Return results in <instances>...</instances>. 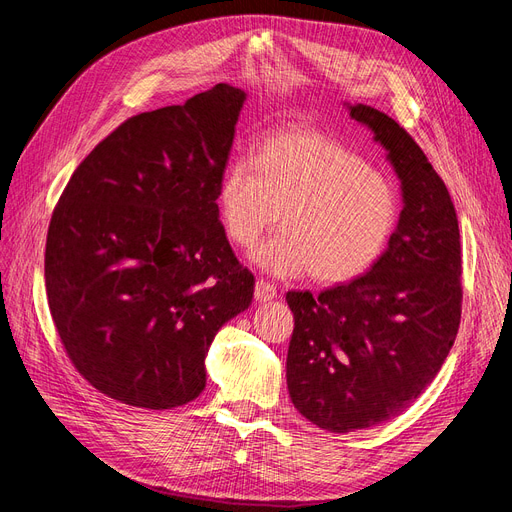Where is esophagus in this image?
I'll return each mask as SVG.
<instances>
[{
	"mask_svg": "<svg viewBox=\"0 0 512 512\" xmlns=\"http://www.w3.org/2000/svg\"><path fill=\"white\" fill-rule=\"evenodd\" d=\"M254 297L258 303H265V301H273L277 297V288L271 282L265 280H258L256 288H254Z\"/></svg>",
	"mask_w": 512,
	"mask_h": 512,
	"instance_id": "obj_1",
	"label": "esophagus"
}]
</instances>
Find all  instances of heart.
Returning <instances> with one entry per match:
<instances>
[{"label":"heart","instance_id":"obj_1","mask_svg":"<svg viewBox=\"0 0 512 512\" xmlns=\"http://www.w3.org/2000/svg\"><path fill=\"white\" fill-rule=\"evenodd\" d=\"M218 213L230 243L252 250L277 222L282 232L256 252L275 277L312 271L324 284L348 282L380 258L397 220L389 177L333 138L294 130L267 138L254 162H228Z\"/></svg>","mask_w":512,"mask_h":512}]
</instances>
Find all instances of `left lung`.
Returning <instances> with one entry per match:
<instances>
[{"instance_id":"left-lung-1","label":"left lung","mask_w":512,"mask_h":512,"mask_svg":"<svg viewBox=\"0 0 512 512\" xmlns=\"http://www.w3.org/2000/svg\"><path fill=\"white\" fill-rule=\"evenodd\" d=\"M348 111L389 153L404 209L365 275L316 297L286 294L290 399L335 433L391 421L427 389L455 344L463 297L459 224L444 181L395 119L367 104Z\"/></svg>"}]
</instances>
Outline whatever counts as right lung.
I'll list each match as a JSON object with an SVG mask.
<instances>
[{
    "mask_svg": "<svg viewBox=\"0 0 512 512\" xmlns=\"http://www.w3.org/2000/svg\"><path fill=\"white\" fill-rule=\"evenodd\" d=\"M243 102L218 83L130 117L59 196L44 252L51 316L79 374L121 404L196 399L215 333L252 303L254 275L218 213Z\"/></svg>",
    "mask_w": 512,
    "mask_h": 512,
    "instance_id": "right-lung-1",
    "label": "right lung"
}]
</instances>
